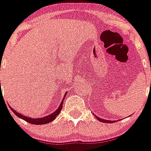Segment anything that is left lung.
<instances>
[{"label":"left lung","mask_w":151,"mask_h":151,"mask_svg":"<svg viewBox=\"0 0 151 151\" xmlns=\"http://www.w3.org/2000/svg\"><path fill=\"white\" fill-rule=\"evenodd\" d=\"M95 116V117L96 118V119H97L99 120V121H100V122H106V123H113V122H114L115 121H111V120H106V119H100V118H99L98 116H96V115H94Z\"/></svg>","instance_id":"8db88e82"}]
</instances>
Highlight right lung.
Segmentation results:
<instances>
[{"label":"right lung","instance_id":"right-lung-1","mask_svg":"<svg viewBox=\"0 0 151 151\" xmlns=\"http://www.w3.org/2000/svg\"><path fill=\"white\" fill-rule=\"evenodd\" d=\"M66 95H67V93L64 94V98H65ZM64 99L61 101V104H59V107H58V109H57L55 112H53V113H52L51 114L48 115V116H44V117H42V118H35V119H34V118H31V117H29V116H24V115L21 114V113H18V111H16V110H14L13 108H12L10 106L9 107L10 109L12 110V111L13 112V113H15L18 117H19L20 119H24V121L27 122L31 123V124H47V123L51 122L52 121H53V120L55 119V118H56V116L59 114L61 109H62Z\"/></svg>","mask_w":151,"mask_h":151}]
</instances>
